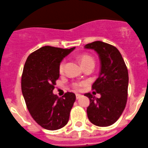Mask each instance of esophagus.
Masks as SVG:
<instances>
[{
  "label": "esophagus",
  "mask_w": 148,
  "mask_h": 148,
  "mask_svg": "<svg viewBox=\"0 0 148 148\" xmlns=\"http://www.w3.org/2000/svg\"><path fill=\"white\" fill-rule=\"evenodd\" d=\"M82 96L81 94H76V99H79V98L82 97Z\"/></svg>",
  "instance_id": "1"
}]
</instances>
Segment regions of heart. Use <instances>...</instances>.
<instances>
[{
	"mask_svg": "<svg viewBox=\"0 0 148 148\" xmlns=\"http://www.w3.org/2000/svg\"><path fill=\"white\" fill-rule=\"evenodd\" d=\"M79 60H80V63L82 65V67H85V66H88V65L90 64H93L94 65V60L91 56L88 55H82V56L79 58ZM64 67H65V61L63 60L61 63H60V66H59V71L60 73H62L64 70ZM81 84L80 83H74L73 86H74V88L76 89H78L79 87H80Z\"/></svg>",
	"mask_w": 148,
	"mask_h": 148,
	"instance_id": "obj_1",
	"label": "heart"
}]
</instances>
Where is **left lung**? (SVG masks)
Here are the masks:
<instances>
[{"instance_id": "obj_1", "label": "left lung", "mask_w": 148, "mask_h": 148, "mask_svg": "<svg viewBox=\"0 0 148 148\" xmlns=\"http://www.w3.org/2000/svg\"><path fill=\"white\" fill-rule=\"evenodd\" d=\"M99 55L101 69L92 88L101 95L99 99L90 93L87 108L89 121L94 125L106 127L112 125L121 117L125 107L128 96V73L122 55L115 47L101 41L85 46Z\"/></svg>"}]
</instances>
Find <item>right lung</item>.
Masks as SVG:
<instances>
[{"instance_id": "right-lung-1", "label": "right lung", "mask_w": 148, "mask_h": 148, "mask_svg": "<svg viewBox=\"0 0 148 148\" xmlns=\"http://www.w3.org/2000/svg\"><path fill=\"white\" fill-rule=\"evenodd\" d=\"M74 49L43 47L30 54L25 63L21 82L23 97L34 121L47 130H58L67 124L76 100L73 93L67 92L62 98L52 93L60 77V63Z\"/></svg>"}]
</instances>
